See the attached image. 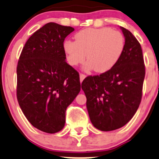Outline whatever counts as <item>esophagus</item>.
Masks as SVG:
<instances>
[{
	"instance_id": "obj_1",
	"label": "esophagus",
	"mask_w": 159,
	"mask_h": 159,
	"mask_svg": "<svg viewBox=\"0 0 159 159\" xmlns=\"http://www.w3.org/2000/svg\"><path fill=\"white\" fill-rule=\"evenodd\" d=\"M85 77H86V75L84 74H83V73L80 74V81H81V82L83 81V80L84 79Z\"/></svg>"
}]
</instances>
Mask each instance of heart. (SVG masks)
<instances>
[{
    "label": "heart",
    "instance_id": "heart-1",
    "mask_svg": "<svg viewBox=\"0 0 159 159\" xmlns=\"http://www.w3.org/2000/svg\"><path fill=\"white\" fill-rule=\"evenodd\" d=\"M75 37L76 41L66 40L63 44L68 63L75 66L84 63L87 57V68L98 73L114 67L125 49V36L110 27L84 29Z\"/></svg>",
    "mask_w": 159,
    "mask_h": 159
}]
</instances>
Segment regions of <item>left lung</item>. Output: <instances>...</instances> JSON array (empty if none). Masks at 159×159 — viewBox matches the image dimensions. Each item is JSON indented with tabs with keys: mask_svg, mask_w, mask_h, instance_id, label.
Listing matches in <instances>:
<instances>
[{
	"mask_svg": "<svg viewBox=\"0 0 159 159\" xmlns=\"http://www.w3.org/2000/svg\"><path fill=\"white\" fill-rule=\"evenodd\" d=\"M120 28L125 45L120 61L111 70L87 76L81 84L91 123L105 132L125 125L136 113L142 98L145 65L141 46L129 30Z\"/></svg>",
	"mask_w": 159,
	"mask_h": 159,
	"instance_id": "obj_1",
	"label": "left lung"
}]
</instances>
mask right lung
<instances>
[{
  "mask_svg": "<svg viewBox=\"0 0 159 159\" xmlns=\"http://www.w3.org/2000/svg\"><path fill=\"white\" fill-rule=\"evenodd\" d=\"M72 27L49 22L32 34L18 62V102L30 124L54 134L64 127L66 110L81 90L79 73L66 62Z\"/></svg>",
  "mask_w": 159,
  "mask_h": 159,
  "instance_id": "obj_1",
  "label": "right lung"
}]
</instances>
